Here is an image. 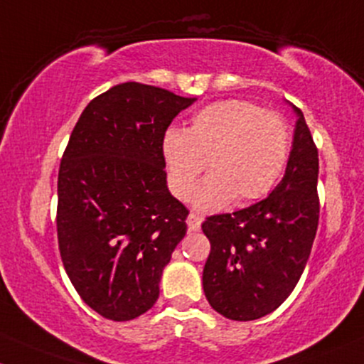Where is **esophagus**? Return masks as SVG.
<instances>
[{"mask_svg": "<svg viewBox=\"0 0 364 364\" xmlns=\"http://www.w3.org/2000/svg\"><path fill=\"white\" fill-rule=\"evenodd\" d=\"M186 225H188L190 231H198V230H200V226H202V218L198 214L190 213L188 219H186Z\"/></svg>", "mask_w": 364, "mask_h": 364, "instance_id": "obj_1", "label": "esophagus"}]
</instances>
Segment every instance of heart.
Instances as JSON below:
<instances>
[{
    "label": "heart",
    "mask_w": 364,
    "mask_h": 364,
    "mask_svg": "<svg viewBox=\"0 0 364 364\" xmlns=\"http://www.w3.org/2000/svg\"><path fill=\"white\" fill-rule=\"evenodd\" d=\"M290 131L285 119L245 100H221L191 117L186 131L171 127L162 138L167 181L178 198L193 193L207 167L195 205L214 210L247 203L273 190L285 169Z\"/></svg>",
    "instance_id": "1"
}]
</instances>
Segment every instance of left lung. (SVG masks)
<instances>
[{"instance_id": "8db88e82", "label": "left lung", "mask_w": 364, "mask_h": 364, "mask_svg": "<svg viewBox=\"0 0 364 364\" xmlns=\"http://www.w3.org/2000/svg\"><path fill=\"white\" fill-rule=\"evenodd\" d=\"M294 107V105H292ZM285 176L264 200L231 214L209 215L210 242L202 283L214 311L235 321L273 313L301 279L319 221L318 149L302 112Z\"/></svg>"}]
</instances>
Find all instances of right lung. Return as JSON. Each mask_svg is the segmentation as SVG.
<instances>
[{"label":"right lung","mask_w":364,"mask_h":364,"mask_svg":"<svg viewBox=\"0 0 364 364\" xmlns=\"http://www.w3.org/2000/svg\"><path fill=\"white\" fill-rule=\"evenodd\" d=\"M193 102L122 82L91 100L72 131L58 171V249L74 289L103 318L146 313L186 235L188 209L167 190L162 138Z\"/></svg>","instance_id":"right-lung-1"}]
</instances>
